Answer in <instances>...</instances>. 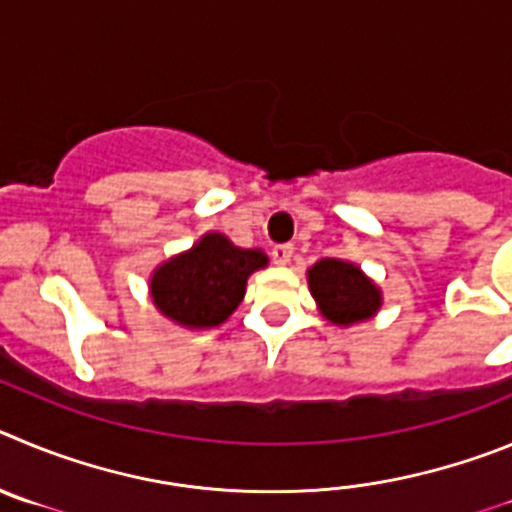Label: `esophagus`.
I'll return each mask as SVG.
<instances>
[{"instance_id": "34e87169", "label": "esophagus", "mask_w": 512, "mask_h": 512, "mask_svg": "<svg viewBox=\"0 0 512 512\" xmlns=\"http://www.w3.org/2000/svg\"><path fill=\"white\" fill-rule=\"evenodd\" d=\"M270 255H273V260L278 262V265H288L290 257H293V245H275Z\"/></svg>"}]
</instances>
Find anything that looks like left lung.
Masks as SVG:
<instances>
[{"instance_id": "obj_1", "label": "left lung", "mask_w": 512, "mask_h": 512, "mask_svg": "<svg viewBox=\"0 0 512 512\" xmlns=\"http://www.w3.org/2000/svg\"><path fill=\"white\" fill-rule=\"evenodd\" d=\"M308 285L319 301L321 313L334 324H354L370 319L380 308V290L357 265L326 257L308 270Z\"/></svg>"}]
</instances>
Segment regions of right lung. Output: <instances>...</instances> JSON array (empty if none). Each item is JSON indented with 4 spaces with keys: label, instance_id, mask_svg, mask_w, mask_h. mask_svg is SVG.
Segmentation results:
<instances>
[{
    "label": "right lung",
    "instance_id": "right-lung-1",
    "mask_svg": "<svg viewBox=\"0 0 512 512\" xmlns=\"http://www.w3.org/2000/svg\"><path fill=\"white\" fill-rule=\"evenodd\" d=\"M262 265L267 257L260 250H239L222 234H206L193 250L155 270L153 301L160 313L183 326H219L245 298L250 273Z\"/></svg>",
    "mask_w": 512,
    "mask_h": 512
}]
</instances>
